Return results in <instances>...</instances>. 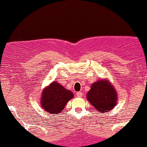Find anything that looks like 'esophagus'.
<instances>
[{
	"mask_svg": "<svg viewBox=\"0 0 147 147\" xmlns=\"http://www.w3.org/2000/svg\"><path fill=\"white\" fill-rule=\"evenodd\" d=\"M76 95H77V96H78V97H81L83 96V93L78 91V92L76 93Z\"/></svg>",
	"mask_w": 147,
	"mask_h": 147,
	"instance_id": "obj_1",
	"label": "esophagus"
}]
</instances>
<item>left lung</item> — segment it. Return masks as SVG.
I'll list each match as a JSON object with an SVG mask.
<instances>
[{"instance_id": "8db88e82", "label": "left lung", "mask_w": 147, "mask_h": 147, "mask_svg": "<svg viewBox=\"0 0 147 147\" xmlns=\"http://www.w3.org/2000/svg\"><path fill=\"white\" fill-rule=\"evenodd\" d=\"M117 92L109 80L99 79L91 84L86 98L94 108L101 113L113 109L117 104Z\"/></svg>"}]
</instances>
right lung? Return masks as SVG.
Instances as JSON below:
<instances>
[{
	"mask_svg": "<svg viewBox=\"0 0 147 147\" xmlns=\"http://www.w3.org/2000/svg\"><path fill=\"white\" fill-rule=\"evenodd\" d=\"M73 98L74 94L70 90L66 89L57 81H53L43 89L40 103L43 109L49 114H58Z\"/></svg>",
	"mask_w": 147,
	"mask_h": 147,
	"instance_id": "obj_1",
	"label": "right lung"
}]
</instances>
